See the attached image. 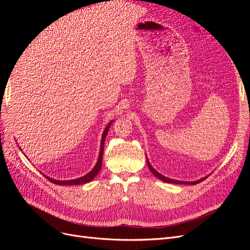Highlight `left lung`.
Returning a JSON list of instances; mask_svg holds the SVG:
<instances>
[{
  "mask_svg": "<svg viewBox=\"0 0 250 250\" xmlns=\"http://www.w3.org/2000/svg\"><path fill=\"white\" fill-rule=\"evenodd\" d=\"M146 160H147V165H148V167H149V169H150V171L153 173V175H155L158 179H161V180H163V181H165V183H170V184H176V185H197V184H199V183H201V181H203L204 179H206L207 177H203V178H201V179H198V180H195V181H180V180H176V179H171V178H168V177H166V176H164V175H162L161 173H158L155 169H153V167L152 166L150 165V163H149V161H148V158L146 157Z\"/></svg>",
  "mask_w": 250,
  "mask_h": 250,
  "instance_id": "obj_1",
  "label": "left lung"
}]
</instances>
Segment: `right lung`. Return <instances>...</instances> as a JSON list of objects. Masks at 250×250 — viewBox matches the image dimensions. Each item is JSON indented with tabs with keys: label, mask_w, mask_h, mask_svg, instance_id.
Listing matches in <instances>:
<instances>
[{
	"label": "right lung",
	"mask_w": 250,
	"mask_h": 250,
	"mask_svg": "<svg viewBox=\"0 0 250 250\" xmlns=\"http://www.w3.org/2000/svg\"><path fill=\"white\" fill-rule=\"evenodd\" d=\"M112 122H113V120L110 121V122L107 124V126L105 127V129H104L103 134H102L99 157H98L97 164L95 165V167L93 168V170L89 171L86 174V175L82 176V177H79V178H76V179H71V180H56V179L50 178V177H48L46 175H44V177H47V179H49L51 183L55 184V185H59V186H76V185H82V184H86V183H89V181H92L97 176V174L99 173V171L101 170V167H102V156H103V150H104V142H105V139H106L108 129H109L110 125L112 124Z\"/></svg>",
	"instance_id": "obj_1"
}]
</instances>
